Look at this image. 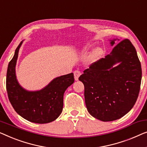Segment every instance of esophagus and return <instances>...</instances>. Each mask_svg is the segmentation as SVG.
I'll list each match as a JSON object with an SVG mask.
<instances>
[{"label":"esophagus","mask_w":147,"mask_h":147,"mask_svg":"<svg viewBox=\"0 0 147 147\" xmlns=\"http://www.w3.org/2000/svg\"><path fill=\"white\" fill-rule=\"evenodd\" d=\"M80 72L79 71H75L74 72V80H78V78H79V76H80Z\"/></svg>","instance_id":"1"}]
</instances>
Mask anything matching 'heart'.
<instances>
[{
	"instance_id": "obj_1",
	"label": "heart",
	"mask_w": 147,
	"mask_h": 147,
	"mask_svg": "<svg viewBox=\"0 0 147 147\" xmlns=\"http://www.w3.org/2000/svg\"><path fill=\"white\" fill-rule=\"evenodd\" d=\"M103 51L102 49L100 48H96L93 51V52L92 53L91 56H90V59L92 61H95V60L98 59L99 58L101 57V55H102Z\"/></svg>"
}]
</instances>
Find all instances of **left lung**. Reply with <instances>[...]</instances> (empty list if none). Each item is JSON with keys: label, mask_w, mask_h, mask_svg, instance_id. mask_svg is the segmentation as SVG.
I'll list each match as a JSON object with an SVG mask.
<instances>
[{"label": "left lung", "mask_w": 147, "mask_h": 147, "mask_svg": "<svg viewBox=\"0 0 147 147\" xmlns=\"http://www.w3.org/2000/svg\"><path fill=\"white\" fill-rule=\"evenodd\" d=\"M117 40H110L111 46ZM83 73L78 79L84 86L86 109L95 119L115 121L135 105L142 70L136 49L129 39L118 43L110 55L92 63Z\"/></svg>", "instance_id": "1"}]
</instances>
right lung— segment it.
Instances as JSON below:
<instances>
[{
	"label": "right lung",
	"mask_w": 147,
	"mask_h": 147,
	"mask_svg": "<svg viewBox=\"0 0 147 147\" xmlns=\"http://www.w3.org/2000/svg\"><path fill=\"white\" fill-rule=\"evenodd\" d=\"M22 42L16 48L8 66L6 84L9 99L16 112L24 119L38 124L51 123L63 111L64 93L74 82V74L70 73L54 78L41 90L24 89L18 83L15 70Z\"/></svg>",
	"instance_id": "add662e5"
}]
</instances>
